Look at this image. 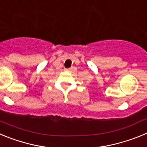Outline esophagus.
<instances>
[{"mask_svg": "<svg viewBox=\"0 0 147 147\" xmlns=\"http://www.w3.org/2000/svg\"><path fill=\"white\" fill-rule=\"evenodd\" d=\"M71 70H72V69H71V68H66L65 71H67V72H71Z\"/></svg>", "mask_w": 147, "mask_h": 147, "instance_id": "obj_1", "label": "esophagus"}]
</instances>
